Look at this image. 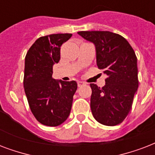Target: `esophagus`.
<instances>
[{
  "mask_svg": "<svg viewBox=\"0 0 155 155\" xmlns=\"http://www.w3.org/2000/svg\"><path fill=\"white\" fill-rule=\"evenodd\" d=\"M77 84H78V87H82V86L86 84H85L84 82H83V81H78Z\"/></svg>",
  "mask_w": 155,
  "mask_h": 155,
  "instance_id": "esophagus-1",
  "label": "esophagus"
}]
</instances>
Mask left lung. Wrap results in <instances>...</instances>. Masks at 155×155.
Returning <instances> with one entry per match:
<instances>
[{"mask_svg": "<svg viewBox=\"0 0 155 155\" xmlns=\"http://www.w3.org/2000/svg\"><path fill=\"white\" fill-rule=\"evenodd\" d=\"M95 45L97 64L107 75L102 87L91 84V110L102 125L120 124L130 113L138 87L137 57L125 38L110 31H80Z\"/></svg>", "mask_w": 155, "mask_h": 155, "instance_id": "1", "label": "left lung"}]
</instances>
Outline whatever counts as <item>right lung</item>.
Listing matches in <instances>:
<instances>
[{"instance_id":"add662e5","label":"right lung","mask_w":155,"mask_h":155,"mask_svg":"<svg viewBox=\"0 0 155 155\" xmlns=\"http://www.w3.org/2000/svg\"><path fill=\"white\" fill-rule=\"evenodd\" d=\"M71 34L38 38L25 58L24 89L30 110L41 124L58 126L70 115L77 83L53 79V66L60 59V47Z\"/></svg>"}]
</instances>
